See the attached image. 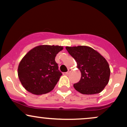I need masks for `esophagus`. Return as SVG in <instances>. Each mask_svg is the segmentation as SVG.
<instances>
[{
	"label": "esophagus",
	"instance_id": "esophagus-1",
	"mask_svg": "<svg viewBox=\"0 0 127 127\" xmlns=\"http://www.w3.org/2000/svg\"><path fill=\"white\" fill-rule=\"evenodd\" d=\"M70 68H69V69L68 70V71H67V72H65V75H68V74L70 73Z\"/></svg>",
	"mask_w": 127,
	"mask_h": 127
}]
</instances>
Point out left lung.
<instances>
[{
	"mask_svg": "<svg viewBox=\"0 0 127 127\" xmlns=\"http://www.w3.org/2000/svg\"><path fill=\"white\" fill-rule=\"evenodd\" d=\"M69 54L77 63L81 78L74 88L83 94H98L109 81L110 70L106 60L91 47L87 46H66Z\"/></svg>",
	"mask_w": 127,
	"mask_h": 127,
	"instance_id": "obj_1",
	"label": "left lung"
}]
</instances>
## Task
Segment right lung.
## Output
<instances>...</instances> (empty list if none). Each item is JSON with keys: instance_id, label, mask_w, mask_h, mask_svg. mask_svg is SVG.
<instances>
[{"instance_id": "right-lung-1", "label": "right lung", "mask_w": 127, "mask_h": 127, "mask_svg": "<svg viewBox=\"0 0 127 127\" xmlns=\"http://www.w3.org/2000/svg\"><path fill=\"white\" fill-rule=\"evenodd\" d=\"M63 49L58 45H40L26 54L19 64L18 75L27 91L40 95L53 90L62 75L55 58Z\"/></svg>"}]
</instances>
